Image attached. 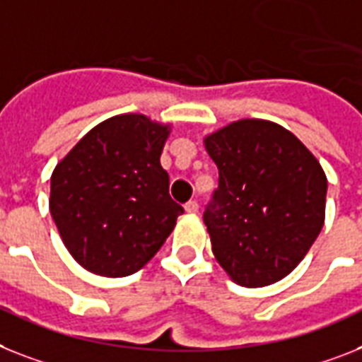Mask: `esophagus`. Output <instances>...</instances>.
<instances>
[{"instance_id": "obj_1", "label": "esophagus", "mask_w": 362, "mask_h": 362, "mask_svg": "<svg viewBox=\"0 0 362 362\" xmlns=\"http://www.w3.org/2000/svg\"><path fill=\"white\" fill-rule=\"evenodd\" d=\"M198 209H199V205H198V202H196V199H190V202H187V205H185V211H187V213H190V214L198 213Z\"/></svg>"}]
</instances>
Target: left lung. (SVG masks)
I'll use <instances>...</instances> for the list:
<instances>
[{
	"label": "left lung",
	"mask_w": 362,
	"mask_h": 362,
	"mask_svg": "<svg viewBox=\"0 0 362 362\" xmlns=\"http://www.w3.org/2000/svg\"><path fill=\"white\" fill-rule=\"evenodd\" d=\"M218 188L203 222L233 281L267 286L288 276L320 235L327 179L291 131L238 120L205 139Z\"/></svg>",
	"instance_id": "1"
}]
</instances>
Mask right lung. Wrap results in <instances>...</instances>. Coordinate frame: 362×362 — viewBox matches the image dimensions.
<instances>
[{
	"instance_id": "add662e5",
	"label": "right lung",
	"mask_w": 362,
	"mask_h": 362,
	"mask_svg": "<svg viewBox=\"0 0 362 362\" xmlns=\"http://www.w3.org/2000/svg\"><path fill=\"white\" fill-rule=\"evenodd\" d=\"M168 129L144 115L115 116L88 131L53 170V222L71 257L92 274L139 272L185 213L170 198L160 166Z\"/></svg>"
}]
</instances>
